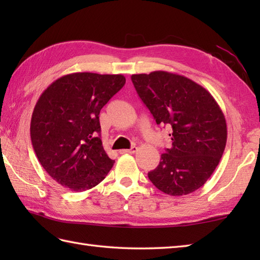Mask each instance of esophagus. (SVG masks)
Wrapping results in <instances>:
<instances>
[{
  "mask_svg": "<svg viewBox=\"0 0 260 260\" xmlns=\"http://www.w3.org/2000/svg\"><path fill=\"white\" fill-rule=\"evenodd\" d=\"M135 152H137V147H136V146H132V147L129 148V150H120V151H119L120 154H127V153L133 154V153H135Z\"/></svg>",
  "mask_w": 260,
  "mask_h": 260,
  "instance_id": "1",
  "label": "esophagus"
}]
</instances>
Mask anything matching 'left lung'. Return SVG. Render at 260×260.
Masks as SVG:
<instances>
[{
    "instance_id": "left-lung-1",
    "label": "left lung",
    "mask_w": 260,
    "mask_h": 260,
    "mask_svg": "<svg viewBox=\"0 0 260 260\" xmlns=\"http://www.w3.org/2000/svg\"><path fill=\"white\" fill-rule=\"evenodd\" d=\"M132 81L156 124L172 127V146L148 179L173 197L197 191L218 167L227 143L221 108L206 88L178 74L158 70L132 75Z\"/></svg>"
}]
</instances>
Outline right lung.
<instances>
[{"label":"right lung","instance_id":"right-lung-1","mask_svg":"<svg viewBox=\"0 0 260 260\" xmlns=\"http://www.w3.org/2000/svg\"><path fill=\"white\" fill-rule=\"evenodd\" d=\"M125 82L123 75L74 73L53 81L38 99L30 126L32 146L60 185L89 190L113 168L98 136L99 113Z\"/></svg>","mask_w":260,"mask_h":260}]
</instances>
